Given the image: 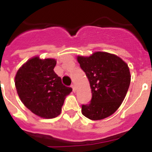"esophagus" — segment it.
Segmentation results:
<instances>
[{"instance_id": "34e87169", "label": "esophagus", "mask_w": 152, "mask_h": 152, "mask_svg": "<svg viewBox=\"0 0 152 152\" xmlns=\"http://www.w3.org/2000/svg\"><path fill=\"white\" fill-rule=\"evenodd\" d=\"M71 87H72V88L73 92L75 93V92H76V86H75V85H72V86H71Z\"/></svg>"}]
</instances>
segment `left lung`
<instances>
[{
	"instance_id": "left-lung-1",
	"label": "left lung",
	"mask_w": 152,
	"mask_h": 152,
	"mask_svg": "<svg viewBox=\"0 0 152 152\" xmlns=\"http://www.w3.org/2000/svg\"><path fill=\"white\" fill-rule=\"evenodd\" d=\"M77 61L90 84L92 100L82 105L83 115L102 120L112 115L122 104L130 84L127 64L113 54L96 51L77 56Z\"/></svg>"
}]
</instances>
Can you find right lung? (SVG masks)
<instances>
[{
    "label": "right lung",
    "mask_w": 152,
    "mask_h": 152,
    "mask_svg": "<svg viewBox=\"0 0 152 152\" xmlns=\"http://www.w3.org/2000/svg\"><path fill=\"white\" fill-rule=\"evenodd\" d=\"M55 59L34 56L19 68L15 86L22 102L32 113L42 118H54L61 113L66 96L72 88L62 84L54 72Z\"/></svg>",
    "instance_id": "1"
}]
</instances>
